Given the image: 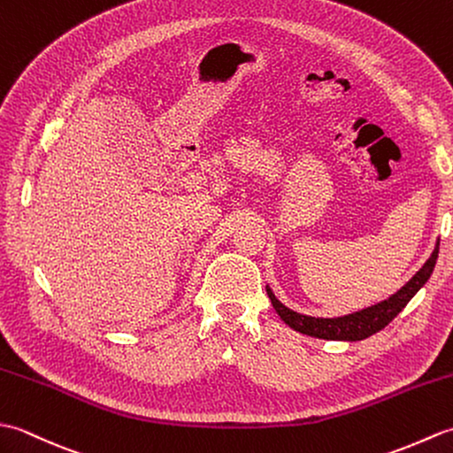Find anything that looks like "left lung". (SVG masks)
<instances>
[{
	"instance_id": "8db88e82",
	"label": "left lung",
	"mask_w": 453,
	"mask_h": 453,
	"mask_svg": "<svg viewBox=\"0 0 453 453\" xmlns=\"http://www.w3.org/2000/svg\"><path fill=\"white\" fill-rule=\"evenodd\" d=\"M438 249H440V239L436 242L434 251H432L428 261L422 265L420 271L412 276L411 280L401 288V290L389 296L388 300L349 315H341V317L303 315L290 310V307H286L274 296V292L271 290V286L268 284H266V294L271 297L273 307L276 310V313L280 315V319L297 333L310 334V336H315V339H325V341H350V342L364 341L368 339V336L381 331L383 326H388L393 319H395V317L403 311V307L412 300V296H415L420 288L428 282V278L436 266Z\"/></svg>"
}]
</instances>
